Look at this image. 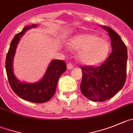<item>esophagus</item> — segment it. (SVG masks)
Returning a JSON list of instances; mask_svg holds the SVG:
<instances>
[{
  "label": "esophagus",
  "instance_id": "esophagus-1",
  "mask_svg": "<svg viewBox=\"0 0 133 133\" xmlns=\"http://www.w3.org/2000/svg\"><path fill=\"white\" fill-rule=\"evenodd\" d=\"M67 69H69V70L72 69H73L72 64H71V63H68V64H67Z\"/></svg>",
  "mask_w": 133,
  "mask_h": 133
}]
</instances>
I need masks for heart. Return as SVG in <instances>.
<instances>
[{"label": "heart", "instance_id": "1", "mask_svg": "<svg viewBox=\"0 0 133 133\" xmlns=\"http://www.w3.org/2000/svg\"><path fill=\"white\" fill-rule=\"evenodd\" d=\"M70 48L79 51L78 59L87 65H95L103 62L110 50L109 42L93 34H82L72 38Z\"/></svg>", "mask_w": 133, "mask_h": 133}]
</instances>
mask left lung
Masks as SVG:
<instances>
[{
  "label": "left lung",
  "mask_w": 133,
  "mask_h": 133,
  "mask_svg": "<svg viewBox=\"0 0 133 133\" xmlns=\"http://www.w3.org/2000/svg\"><path fill=\"white\" fill-rule=\"evenodd\" d=\"M108 32L112 51L98 67L82 66V93L93 102H102L121 90L126 80L127 50L119 35L112 29L101 26Z\"/></svg>",
  "instance_id": "8db88e82"
}]
</instances>
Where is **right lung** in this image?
<instances>
[{"mask_svg":"<svg viewBox=\"0 0 133 133\" xmlns=\"http://www.w3.org/2000/svg\"><path fill=\"white\" fill-rule=\"evenodd\" d=\"M36 26V24L26 26L14 36L6 55V70L9 83L17 95L25 101L44 103L50 101L55 94L58 80L66 70L65 62L58 59L51 61L42 78L35 83L20 82L15 76L13 69L14 58L20 39L26 31Z\"/></svg>","mask_w":133,"mask_h":133,"instance_id":"right-lung-1","label":"right lung"}]
</instances>
